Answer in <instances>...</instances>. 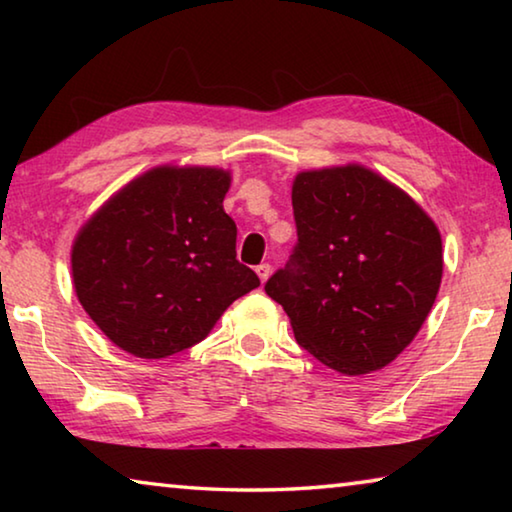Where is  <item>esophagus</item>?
<instances>
[{
	"instance_id": "esophagus-1",
	"label": "esophagus",
	"mask_w": 512,
	"mask_h": 512,
	"mask_svg": "<svg viewBox=\"0 0 512 512\" xmlns=\"http://www.w3.org/2000/svg\"><path fill=\"white\" fill-rule=\"evenodd\" d=\"M271 271H273L271 264H259V266L255 268V273L259 275V280H262V284L268 280V277H271Z\"/></svg>"
}]
</instances>
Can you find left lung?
Wrapping results in <instances>:
<instances>
[{
  "mask_svg": "<svg viewBox=\"0 0 512 512\" xmlns=\"http://www.w3.org/2000/svg\"><path fill=\"white\" fill-rule=\"evenodd\" d=\"M291 201L298 246L266 293L327 368L348 377L381 370L436 302L438 225L404 189L357 162L300 171Z\"/></svg>",
  "mask_w": 512,
  "mask_h": 512,
  "instance_id": "1",
  "label": "left lung"
}]
</instances>
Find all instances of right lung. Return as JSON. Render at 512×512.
I'll return each mask as SVG.
<instances>
[{
	"label": "right lung",
	"mask_w": 512,
	"mask_h": 512,
	"mask_svg": "<svg viewBox=\"0 0 512 512\" xmlns=\"http://www.w3.org/2000/svg\"><path fill=\"white\" fill-rule=\"evenodd\" d=\"M230 171L160 164L112 194L72 244L76 298L119 350L167 359L212 332L259 277L237 262Z\"/></svg>",
	"instance_id": "1"
}]
</instances>
